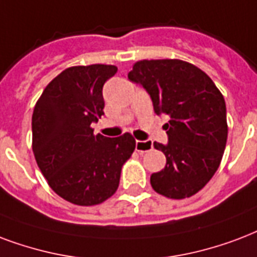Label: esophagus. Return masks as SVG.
<instances>
[{"instance_id":"1","label":"esophagus","mask_w":257,"mask_h":257,"mask_svg":"<svg viewBox=\"0 0 257 257\" xmlns=\"http://www.w3.org/2000/svg\"><path fill=\"white\" fill-rule=\"evenodd\" d=\"M154 148V144L151 142H142V140H136V151L140 154L148 152Z\"/></svg>"}]
</instances>
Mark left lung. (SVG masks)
<instances>
[{
  "mask_svg": "<svg viewBox=\"0 0 257 257\" xmlns=\"http://www.w3.org/2000/svg\"><path fill=\"white\" fill-rule=\"evenodd\" d=\"M128 78L150 93L158 114L170 117L168 144L154 143L166 155V167L151 175L152 189L189 198L220 167L228 139L224 95L206 72L181 59L139 60Z\"/></svg>",
  "mask_w": 257,
  "mask_h": 257,
  "instance_id": "8db88e82",
  "label": "left lung"
}]
</instances>
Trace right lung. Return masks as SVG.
Masks as SVG:
<instances>
[{"label":"right lung","mask_w":257,"mask_h":257,"mask_svg":"<svg viewBox=\"0 0 257 257\" xmlns=\"http://www.w3.org/2000/svg\"><path fill=\"white\" fill-rule=\"evenodd\" d=\"M115 72L111 64L66 68L47 85L33 109L37 166L51 189L78 206L110 198L136 147L131 133L109 139L91 128L103 114V85Z\"/></svg>","instance_id":"add662e5"}]
</instances>
